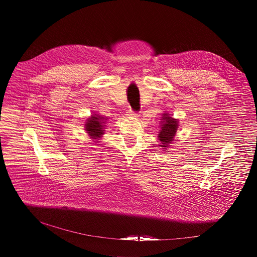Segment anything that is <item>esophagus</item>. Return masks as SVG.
I'll return each mask as SVG.
<instances>
[{"instance_id":"esophagus-1","label":"esophagus","mask_w":257,"mask_h":257,"mask_svg":"<svg viewBox=\"0 0 257 257\" xmlns=\"http://www.w3.org/2000/svg\"><path fill=\"white\" fill-rule=\"evenodd\" d=\"M128 114H129V116H131V117H135V118L139 117V113H138V112L133 111L132 108H130V109H129V111H128Z\"/></svg>"}]
</instances>
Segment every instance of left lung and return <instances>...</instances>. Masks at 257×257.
Returning a JSON list of instances; mask_svg holds the SVG:
<instances>
[{
  "label": "left lung",
  "instance_id": "1",
  "mask_svg": "<svg viewBox=\"0 0 257 257\" xmlns=\"http://www.w3.org/2000/svg\"><path fill=\"white\" fill-rule=\"evenodd\" d=\"M162 130L159 134V138L163 145L162 148H168L169 144L174 140L175 134L178 129V121L176 119H173L168 114H164L162 119Z\"/></svg>",
  "mask_w": 257,
  "mask_h": 257
}]
</instances>
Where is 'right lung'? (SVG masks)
Here are the masks:
<instances>
[{
	"label": "right lung",
	"instance_id": "1",
	"mask_svg": "<svg viewBox=\"0 0 257 257\" xmlns=\"http://www.w3.org/2000/svg\"><path fill=\"white\" fill-rule=\"evenodd\" d=\"M103 123H104V118L97 115L91 116V118L88 119L85 124V130L91 136V138L93 139L99 138L104 131Z\"/></svg>",
	"mask_w": 257,
	"mask_h": 257
}]
</instances>
